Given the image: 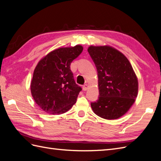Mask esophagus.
<instances>
[{"instance_id": "esophagus-1", "label": "esophagus", "mask_w": 161, "mask_h": 161, "mask_svg": "<svg viewBox=\"0 0 161 161\" xmlns=\"http://www.w3.org/2000/svg\"><path fill=\"white\" fill-rule=\"evenodd\" d=\"M88 84H84L83 86H82V88H83V90H84V91H86V90H87V89L88 88Z\"/></svg>"}]
</instances>
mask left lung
Instances as JSON below:
<instances>
[{
	"mask_svg": "<svg viewBox=\"0 0 161 161\" xmlns=\"http://www.w3.org/2000/svg\"><path fill=\"white\" fill-rule=\"evenodd\" d=\"M88 52L96 66L99 97L91 103L94 114L107 120L125 114L135 101L138 80L127 58L111 46H90Z\"/></svg>",
	"mask_w": 161,
	"mask_h": 161,
	"instance_id": "left-lung-1",
	"label": "left lung"
}]
</instances>
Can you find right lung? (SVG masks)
I'll return each instance as SVG.
<instances>
[{
  "label": "right lung",
  "instance_id": "add662e5",
  "mask_svg": "<svg viewBox=\"0 0 161 161\" xmlns=\"http://www.w3.org/2000/svg\"><path fill=\"white\" fill-rule=\"evenodd\" d=\"M82 51L80 45L56 49L36 65L31 90L35 103L45 112L64 114L76 103L81 88L74 80L70 65Z\"/></svg>",
  "mask_w": 161,
  "mask_h": 161
}]
</instances>
